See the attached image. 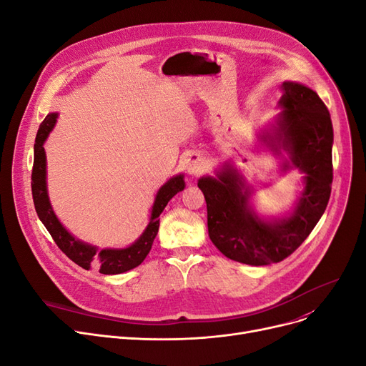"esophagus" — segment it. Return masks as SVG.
I'll list each match as a JSON object with an SVG mask.
<instances>
[{
    "mask_svg": "<svg viewBox=\"0 0 366 366\" xmlns=\"http://www.w3.org/2000/svg\"><path fill=\"white\" fill-rule=\"evenodd\" d=\"M185 167H187V170H188L191 177H197V175H200L202 172H204L206 160L203 159V156H200L199 152H193L187 157Z\"/></svg>",
    "mask_w": 366,
    "mask_h": 366,
    "instance_id": "34e87169",
    "label": "esophagus"
}]
</instances>
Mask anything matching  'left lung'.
<instances>
[{
	"instance_id": "8db88e82",
	"label": "left lung",
	"mask_w": 366,
	"mask_h": 366,
	"mask_svg": "<svg viewBox=\"0 0 366 366\" xmlns=\"http://www.w3.org/2000/svg\"><path fill=\"white\" fill-rule=\"evenodd\" d=\"M279 114L272 132L262 134L274 152L290 154L282 170L304 173V191L295 210L280 219H261L249 207V188L224 169L218 178L203 177L199 188L207 206L212 243L227 258L249 265H268L290 257L309 237L328 206L332 185L334 130L328 108L310 87L295 81L282 84Z\"/></svg>"
}]
</instances>
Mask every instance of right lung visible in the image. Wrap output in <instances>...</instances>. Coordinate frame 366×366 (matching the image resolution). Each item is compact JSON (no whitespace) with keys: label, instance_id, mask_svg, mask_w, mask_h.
<instances>
[{"label":"right lung","instance_id":"right-lung-1","mask_svg":"<svg viewBox=\"0 0 366 366\" xmlns=\"http://www.w3.org/2000/svg\"><path fill=\"white\" fill-rule=\"evenodd\" d=\"M57 114L51 112L40 124V129L36 132L35 145H34V167L31 175V187H32V199L36 210L38 218L41 219L47 232L53 237L54 243L59 246L61 251L76 265L83 267L84 270H89L92 267L99 268L102 274H120L138 267L151 251L154 239H156L160 227V214L169 203V200L178 194L179 191L185 188L184 177L177 175L170 178L160 189L154 200L151 218L145 228L142 236L124 249H102L99 251L96 246L87 244L84 242L76 240L71 233H68L65 227L56 218L46 185V152L44 142L49 137V133L56 124Z\"/></svg>","mask_w":366,"mask_h":366}]
</instances>
